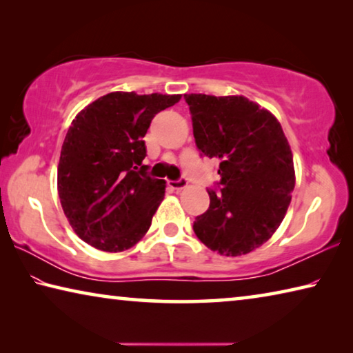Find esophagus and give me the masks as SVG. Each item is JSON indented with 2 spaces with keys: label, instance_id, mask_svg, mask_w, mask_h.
<instances>
[{
  "label": "esophagus",
  "instance_id": "obj_1",
  "mask_svg": "<svg viewBox=\"0 0 353 353\" xmlns=\"http://www.w3.org/2000/svg\"><path fill=\"white\" fill-rule=\"evenodd\" d=\"M168 185H170V188H172V190H182V188L187 187L188 182H187V179L181 177V179H177V181H168Z\"/></svg>",
  "mask_w": 353,
  "mask_h": 353
}]
</instances>
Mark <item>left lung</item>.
I'll return each mask as SVG.
<instances>
[{
  "label": "left lung",
  "instance_id": "1",
  "mask_svg": "<svg viewBox=\"0 0 353 353\" xmlns=\"http://www.w3.org/2000/svg\"><path fill=\"white\" fill-rule=\"evenodd\" d=\"M201 155L219 162L207 190L210 207L196 216V236L213 252L248 254L272 236L294 190V165L277 118L244 97L183 94Z\"/></svg>",
  "mask_w": 353,
  "mask_h": 353
}]
</instances>
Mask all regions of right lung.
Here are the masks:
<instances>
[{"label": "right lung", "mask_w": 353, "mask_h": 353, "mask_svg": "<svg viewBox=\"0 0 353 353\" xmlns=\"http://www.w3.org/2000/svg\"><path fill=\"white\" fill-rule=\"evenodd\" d=\"M181 94L113 92L88 104L65 137L57 190L77 236L104 252L139 243L165 196V181L148 176L146 135L152 118Z\"/></svg>", "instance_id": "1"}]
</instances>
